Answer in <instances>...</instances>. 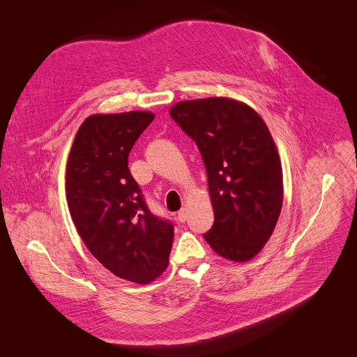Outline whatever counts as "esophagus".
I'll return each mask as SVG.
<instances>
[{"mask_svg": "<svg viewBox=\"0 0 357 357\" xmlns=\"http://www.w3.org/2000/svg\"><path fill=\"white\" fill-rule=\"evenodd\" d=\"M186 218H188V210H186V208H182V210L178 213V220H179L181 222H185V221H186Z\"/></svg>", "mask_w": 357, "mask_h": 357, "instance_id": "34e87169", "label": "esophagus"}]
</instances>
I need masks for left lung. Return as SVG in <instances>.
I'll return each mask as SVG.
<instances>
[{
	"label": "left lung",
	"mask_w": 357,
	"mask_h": 357,
	"mask_svg": "<svg viewBox=\"0 0 357 357\" xmlns=\"http://www.w3.org/2000/svg\"><path fill=\"white\" fill-rule=\"evenodd\" d=\"M169 114L195 140L207 169L214 226L205 241L227 260L253 259L271 238L284 201L282 165L266 123L227 97L179 101Z\"/></svg>",
	"instance_id": "left-lung-1"
}]
</instances>
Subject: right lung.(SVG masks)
<instances>
[{
    "label": "right lung",
    "instance_id": "right-lung-1",
    "mask_svg": "<svg viewBox=\"0 0 357 357\" xmlns=\"http://www.w3.org/2000/svg\"><path fill=\"white\" fill-rule=\"evenodd\" d=\"M153 119L150 111L86 117L65 174L68 208L91 255L111 273L140 285L166 271L174 241V226L149 211L128 171L130 150Z\"/></svg>",
    "mask_w": 357,
    "mask_h": 357
}]
</instances>
